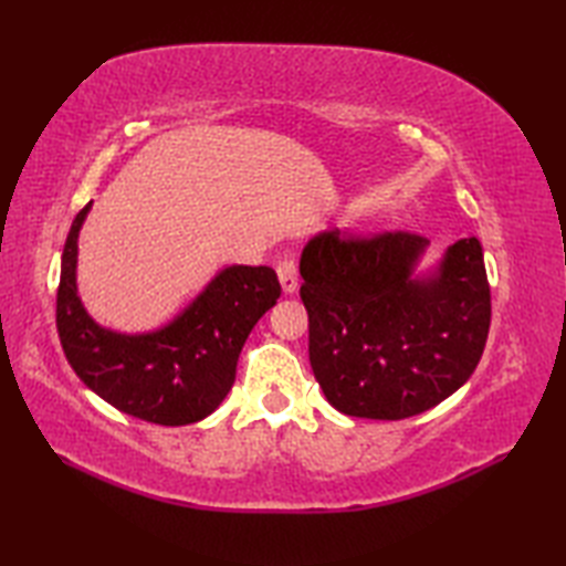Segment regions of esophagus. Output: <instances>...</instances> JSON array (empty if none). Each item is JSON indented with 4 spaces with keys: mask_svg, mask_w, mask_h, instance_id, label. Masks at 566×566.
Masks as SVG:
<instances>
[{
    "mask_svg": "<svg viewBox=\"0 0 566 566\" xmlns=\"http://www.w3.org/2000/svg\"><path fill=\"white\" fill-rule=\"evenodd\" d=\"M276 276H280L282 292L284 294H294L298 286V272H296V262L292 258H282L276 262Z\"/></svg>",
    "mask_w": 566,
    "mask_h": 566,
    "instance_id": "1",
    "label": "esophagus"
}]
</instances>
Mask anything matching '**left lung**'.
I'll list each match as a JSON object with an SVG mask.
<instances>
[{
  "label": "left lung",
  "instance_id": "left-lung-1",
  "mask_svg": "<svg viewBox=\"0 0 566 566\" xmlns=\"http://www.w3.org/2000/svg\"><path fill=\"white\" fill-rule=\"evenodd\" d=\"M428 240L323 231L298 272L308 311V359L331 406L345 416L401 420L428 411L482 359L491 294L482 243L457 240L438 268L416 274Z\"/></svg>",
  "mask_w": 566,
  "mask_h": 566
}]
</instances>
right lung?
Wrapping results in <instances>:
<instances>
[{
  "instance_id": "add662e5",
  "label": "right lung",
  "mask_w": 566,
  "mask_h": 566,
  "mask_svg": "<svg viewBox=\"0 0 566 566\" xmlns=\"http://www.w3.org/2000/svg\"><path fill=\"white\" fill-rule=\"evenodd\" d=\"M90 209L92 201L72 221L60 262L55 321L70 367L106 403L148 423L211 416L233 387L250 331L282 294L274 270L231 264L163 328H104L77 296V238Z\"/></svg>"
}]
</instances>
